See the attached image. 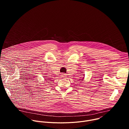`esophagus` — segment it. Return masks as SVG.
<instances>
[{
  "label": "esophagus",
  "instance_id": "34e87169",
  "mask_svg": "<svg viewBox=\"0 0 129 129\" xmlns=\"http://www.w3.org/2000/svg\"><path fill=\"white\" fill-rule=\"evenodd\" d=\"M62 77L63 78H65V74H62Z\"/></svg>",
  "mask_w": 129,
  "mask_h": 129
}]
</instances>
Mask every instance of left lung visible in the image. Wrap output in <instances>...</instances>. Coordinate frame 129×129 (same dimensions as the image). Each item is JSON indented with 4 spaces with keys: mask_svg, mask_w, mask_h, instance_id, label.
Listing matches in <instances>:
<instances>
[{
    "mask_svg": "<svg viewBox=\"0 0 129 129\" xmlns=\"http://www.w3.org/2000/svg\"><path fill=\"white\" fill-rule=\"evenodd\" d=\"M83 79H84V78H83Z\"/></svg>",
    "mask_w": 129,
    "mask_h": 129,
    "instance_id": "obj_1",
    "label": "left lung"
}]
</instances>
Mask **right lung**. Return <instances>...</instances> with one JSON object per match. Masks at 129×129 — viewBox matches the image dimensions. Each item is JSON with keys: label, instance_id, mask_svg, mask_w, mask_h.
<instances>
[{"label": "right lung", "instance_id": "right-lung-1", "mask_svg": "<svg viewBox=\"0 0 129 129\" xmlns=\"http://www.w3.org/2000/svg\"><path fill=\"white\" fill-rule=\"evenodd\" d=\"M47 80H48V79H47Z\"/></svg>", "mask_w": 129, "mask_h": 129}]
</instances>
